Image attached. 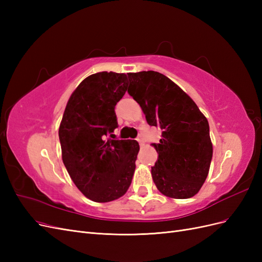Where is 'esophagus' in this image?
Wrapping results in <instances>:
<instances>
[{"label": "esophagus", "instance_id": "34e87169", "mask_svg": "<svg viewBox=\"0 0 262 262\" xmlns=\"http://www.w3.org/2000/svg\"><path fill=\"white\" fill-rule=\"evenodd\" d=\"M137 141L139 142V144H140V146H143V145H144V141H143V139H142L141 137H139V138L137 139Z\"/></svg>", "mask_w": 262, "mask_h": 262}]
</instances>
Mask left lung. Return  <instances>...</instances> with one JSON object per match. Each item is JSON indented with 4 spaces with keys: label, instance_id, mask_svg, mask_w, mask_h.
I'll return each mask as SVG.
<instances>
[{
    "label": "left lung",
    "instance_id": "8db88e82",
    "mask_svg": "<svg viewBox=\"0 0 262 262\" xmlns=\"http://www.w3.org/2000/svg\"><path fill=\"white\" fill-rule=\"evenodd\" d=\"M128 93L149 125L162 130L152 177L160 192L188 199L199 192L208 177L213 146L208 119L180 87L155 71L128 73Z\"/></svg>",
    "mask_w": 262,
    "mask_h": 262
}]
</instances>
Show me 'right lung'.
<instances>
[{"label":"right lung","instance_id":"add662e5","mask_svg":"<svg viewBox=\"0 0 262 262\" xmlns=\"http://www.w3.org/2000/svg\"><path fill=\"white\" fill-rule=\"evenodd\" d=\"M126 87L124 73L87 76L71 95L60 123L63 164L77 189L95 202L122 196L136 169L138 142L107 139L118 126L115 106Z\"/></svg>","mask_w":262,"mask_h":262}]
</instances>
